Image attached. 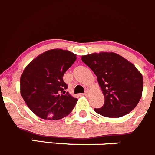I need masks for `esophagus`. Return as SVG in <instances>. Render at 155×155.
<instances>
[{
	"label": "esophagus",
	"instance_id": "esophagus-1",
	"mask_svg": "<svg viewBox=\"0 0 155 155\" xmlns=\"http://www.w3.org/2000/svg\"><path fill=\"white\" fill-rule=\"evenodd\" d=\"M84 96H88V95H89V91H88V90H87V91H86L85 93H84Z\"/></svg>",
	"mask_w": 155,
	"mask_h": 155
}]
</instances>
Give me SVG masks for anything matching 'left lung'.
Returning a JSON list of instances; mask_svg holds the SVG:
<instances>
[{
	"label": "left lung",
	"instance_id": "1",
	"mask_svg": "<svg viewBox=\"0 0 155 155\" xmlns=\"http://www.w3.org/2000/svg\"><path fill=\"white\" fill-rule=\"evenodd\" d=\"M81 59L96 75L105 98L103 106L94 108L96 113L117 118L136 108L142 97L143 78L132 62L112 52L91 53Z\"/></svg>",
	"mask_w": 155,
	"mask_h": 155
}]
</instances>
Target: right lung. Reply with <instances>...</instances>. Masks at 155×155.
I'll use <instances>...</instances> for the list:
<instances>
[{
	"label": "right lung",
	"instance_id": "right-lung-1",
	"mask_svg": "<svg viewBox=\"0 0 155 155\" xmlns=\"http://www.w3.org/2000/svg\"><path fill=\"white\" fill-rule=\"evenodd\" d=\"M77 59L68 50L53 49L41 53L24 69L20 93L31 111L44 120H59L70 114L78 102L68 92L63 75Z\"/></svg>",
	"mask_w": 155,
	"mask_h": 155
}]
</instances>
